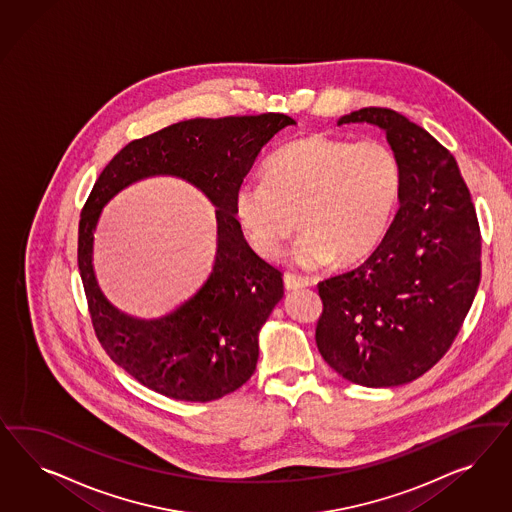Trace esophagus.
I'll return each instance as SVG.
<instances>
[{"mask_svg":"<svg viewBox=\"0 0 512 512\" xmlns=\"http://www.w3.org/2000/svg\"><path fill=\"white\" fill-rule=\"evenodd\" d=\"M283 283H285V289H289V291H295V289H302V287L311 285L310 279L296 276V274H291V272H287L283 276Z\"/></svg>","mask_w":512,"mask_h":512,"instance_id":"obj_1","label":"esophagus"}]
</instances>
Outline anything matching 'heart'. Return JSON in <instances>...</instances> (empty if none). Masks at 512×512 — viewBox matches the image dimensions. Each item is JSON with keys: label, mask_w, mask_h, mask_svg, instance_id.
I'll return each mask as SVG.
<instances>
[{"label": "heart", "mask_w": 512, "mask_h": 512, "mask_svg": "<svg viewBox=\"0 0 512 512\" xmlns=\"http://www.w3.org/2000/svg\"><path fill=\"white\" fill-rule=\"evenodd\" d=\"M398 193L400 165L385 140L311 133L270 155L264 178L240 186L236 212L266 259L278 257L298 223L291 259L315 268L334 255H368L387 231Z\"/></svg>", "instance_id": "heart-1"}]
</instances>
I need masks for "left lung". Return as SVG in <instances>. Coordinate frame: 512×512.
Wrapping results in <instances>:
<instances>
[{
	"label": "left lung",
	"mask_w": 512,
	"mask_h": 512,
	"mask_svg": "<svg viewBox=\"0 0 512 512\" xmlns=\"http://www.w3.org/2000/svg\"><path fill=\"white\" fill-rule=\"evenodd\" d=\"M379 125L400 165V208L366 263L321 281L315 341L326 364L362 387H398L449 351L481 281V227L449 150L400 112L355 110Z\"/></svg>",
	"instance_id": "1"
}]
</instances>
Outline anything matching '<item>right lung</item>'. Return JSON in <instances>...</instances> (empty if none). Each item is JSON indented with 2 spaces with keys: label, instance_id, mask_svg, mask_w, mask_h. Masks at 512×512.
Listing matches in <instances>:
<instances>
[{
  "label": "right lung",
  "instance_id": "obj_1",
  "mask_svg": "<svg viewBox=\"0 0 512 512\" xmlns=\"http://www.w3.org/2000/svg\"><path fill=\"white\" fill-rule=\"evenodd\" d=\"M287 125L295 120L279 112L169 125L114 155L84 202L78 270L93 332L112 362L157 394L214 402L242 387L257 368V336L283 298V279L249 248L236 219V193L261 150ZM154 173L180 175L217 204V259L202 287L176 311L137 322L114 311L94 283L92 231L120 188Z\"/></svg>",
  "mask_w": 512,
  "mask_h": 512
}]
</instances>
